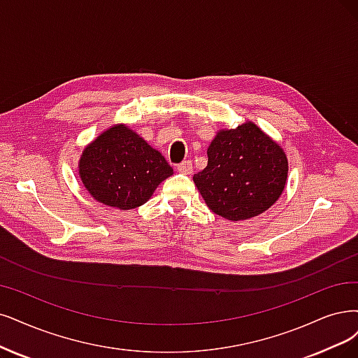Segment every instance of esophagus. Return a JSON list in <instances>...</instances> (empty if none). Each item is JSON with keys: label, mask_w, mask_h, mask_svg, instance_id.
<instances>
[{"label": "esophagus", "mask_w": 358, "mask_h": 358, "mask_svg": "<svg viewBox=\"0 0 358 358\" xmlns=\"http://www.w3.org/2000/svg\"><path fill=\"white\" fill-rule=\"evenodd\" d=\"M177 171L181 172V174H186V176H187V174H192L193 165H192L190 161H184V162H181V164L177 165Z\"/></svg>", "instance_id": "esophagus-1"}]
</instances>
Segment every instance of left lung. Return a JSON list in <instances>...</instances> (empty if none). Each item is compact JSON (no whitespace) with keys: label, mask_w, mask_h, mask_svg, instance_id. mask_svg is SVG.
<instances>
[{"label":"left lung","mask_w":358,"mask_h":358,"mask_svg":"<svg viewBox=\"0 0 358 358\" xmlns=\"http://www.w3.org/2000/svg\"><path fill=\"white\" fill-rule=\"evenodd\" d=\"M287 178V157L254 122L221 129L208 148V165L193 176L214 214L249 220L279 199Z\"/></svg>","instance_id":"8db88e82"}]
</instances>
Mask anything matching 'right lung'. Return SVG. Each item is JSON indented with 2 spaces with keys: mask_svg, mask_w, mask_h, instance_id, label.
Masks as SVG:
<instances>
[{
  "mask_svg": "<svg viewBox=\"0 0 358 358\" xmlns=\"http://www.w3.org/2000/svg\"><path fill=\"white\" fill-rule=\"evenodd\" d=\"M79 177L94 199L122 210L150 199L172 176L165 157L127 125H113L90 143L79 159Z\"/></svg>",
  "mask_w": 358,
  "mask_h": 358,
  "instance_id": "add662e5",
  "label": "right lung"
}]
</instances>
